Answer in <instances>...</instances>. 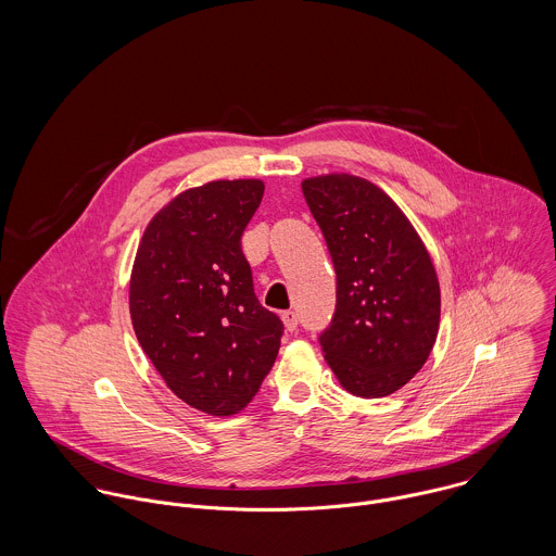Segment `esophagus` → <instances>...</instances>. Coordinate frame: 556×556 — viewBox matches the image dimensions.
Masks as SVG:
<instances>
[{
  "instance_id": "1",
  "label": "esophagus",
  "mask_w": 556,
  "mask_h": 556,
  "mask_svg": "<svg viewBox=\"0 0 556 556\" xmlns=\"http://www.w3.org/2000/svg\"><path fill=\"white\" fill-rule=\"evenodd\" d=\"M282 320H285V327H287L289 331H295V329H298V313L287 311V313H282Z\"/></svg>"
}]
</instances>
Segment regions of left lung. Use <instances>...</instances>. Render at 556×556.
Wrapping results in <instances>:
<instances>
[{"label": "left lung", "instance_id": "1", "mask_svg": "<svg viewBox=\"0 0 556 556\" xmlns=\"http://www.w3.org/2000/svg\"><path fill=\"white\" fill-rule=\"evenodd\" d=\"M336 269V313L318 336L340 386L383 397L426 364L441 291L424 241L372 181L331 173L302 181Z\"/></svg>", "mask_w": 556, "mask_h": 556}]
</instances>
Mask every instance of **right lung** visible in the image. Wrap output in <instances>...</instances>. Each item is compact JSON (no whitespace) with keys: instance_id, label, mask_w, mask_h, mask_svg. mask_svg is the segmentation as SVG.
I'll list each match as a JSON object with an SVG mask.
<instances>
[{"instance_id":"obj_1","label":"right lung","mask_w":556,"mask_h":556,"mask_svg":"<svg viewBox=\"0 0 556 556\" xmlns=\"http://www.w3.org/2000/svg\"><path fill=\"white\" fill-rule=\"evenodd\" d=\"M263 190L261 179H218L177 194L148 225L130 276L146 355L175 396L218 417L256 396L285 331L241 252Z\"/></svg>"}]
</instances>
